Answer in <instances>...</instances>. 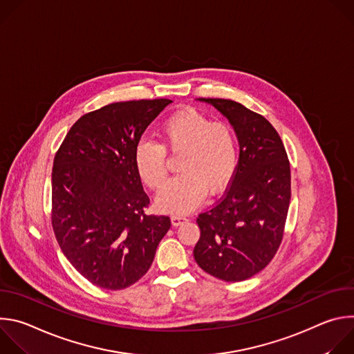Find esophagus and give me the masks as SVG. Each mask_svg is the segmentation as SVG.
<instances>
[{
  "mask_svg": "<svg viewBox=\"0 0 354 354\" xmlns=\"http://www.w3.org/2000/svg\"><path fill=\"white\" fill-rule=\"evenodd\" d=\"M171 221H172V225H174V227H178V225L186 223V221H187V217H186V216H182V214H174V216L171 217Z\"/></svg>",
  "mask_w": 354,
  "mask_h": 354,
  "instance_id": "1",
  "label": "esophagus"
}]
</instances>
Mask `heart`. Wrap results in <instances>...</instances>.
<instances>
[{
    "label": "heart",
    "instance_id": "heart-1",
    "mask_svg": "<svg viewBox=\"0 0 354 354\" xmlns=\"http://www.w3.org/2000/svg\"><path fill=\"white\" fill-rule=\"evenodd\" d=\"M167 151L174 157L180 156V174L157 197V206L169 213H189L203 201L207 192H223L236 168V145L231 129L193 109H185L164 123L161 144L153 140L137 144L134 167L151 189H160L167 180Z\"/></svg>",
    "mask_w": 354,
    "mask_h": 354
}]
</instances>
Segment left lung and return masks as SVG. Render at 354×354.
I'll return each instance as SVG.
<instances>
[{
  "mask_svg": "<svg viewBox=\"0 0 354 354\" xmlns=\"http://www.w3.org/2000/svg\"><path fill=\"white\" fill-rule=\"evenodd\" d=\"M235 130L239 161L224 197L200 213L193 257L209 274L242 281L263 270L281 243L291 197L290 162L274 127L231 99L198 97Z\"/></svg>",
  "mask_w": 354,
  "mask_h": 354,
  "instance_id": "left-lung-1",
  "label": "left lung"
}]
</instances>
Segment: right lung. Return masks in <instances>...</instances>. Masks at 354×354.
Here are the masks:
<instances>
[{"mask_svg":"<svg viewBox=\"0 0 354 354\" xmlns=\"http://www.w3.org/2000/svg\"><path fill=\"white\" fill-rule=\"evenodd\" d=\"M171 99L116 102L81 116L56 153L52 225L64 257L92 284L123 290L138 281L171 228L147 216L149 198L134 167L136 147Z\"/></svg>","mask_w":354,"mask_h":354,"instance_id":"add662e5","label":"right lung"}]
</instances>
